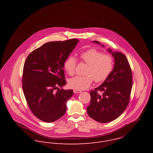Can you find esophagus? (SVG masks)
<instances>
[{"mask_svg":"<svg viewBox=\"0 0 153 153\" xmlns=\"http://www.w3.org/2000/svg\"><path fill=\"white\" fill-rule=\"evenodd\" d=\"M82 91H79V90H77V89H74V92L75 94H79V93H81Z\"/></svg>","mask_w":153,"mask_h":153,"instance_id":"esophagus-1","label":"esophagus"}]
</instances>
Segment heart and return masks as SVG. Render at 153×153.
<instances>
[{
	"label": "heart",
	"instance_id": "1",
	"mask_svg": "<svg viewBox=\"0 0 153 153\" xmlns=\"http://www.w3.org/2000/svg\"><path fill=\"white\" fill-rule=\"evenodd\" d=\"M81 59L88 65L86 76H76L69 79V86L77 90H84L89 88L93 79L97 82H102L109 76L113 68V59L109 55H103L102 52L95 49H90L81 53ZM76 60L74 56H69L64 63V68L69 75L75 73Z\"/></svg>",
	"mask_w": 153,
	"mask_h": 153
}]
</instances>
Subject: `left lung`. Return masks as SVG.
<instances>
[{
	"mask_svg": "<svg viewBox=\"0 0 153 153\" xmlns=\"http://www.w3.org/2000/svg\"><path fill=\"white\" fill-rule=\"evenodd\" d=\"M93 43L104 46L98 41ZM114 59L113 70L101 85L90 92L88 115L94 120L107 123L117 118L126 109L132 85L131 69L126 56L122 53L107 49ZM102 92V96L98 93Z\"/></svg>",
	"mask_w": 153,
	"mask_h": 153,
	"instance_id": "8db88e82",
	"label": "left lung"
}]
</instances>
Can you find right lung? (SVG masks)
I'll list each match as a JSON object with an SVG mask.
<instances>
[{"mask_svg":"<svg viewBox=\"0 0 153 153\" xmlns=\"http://www.w3.org/2000/svg\"><path fill=\"white\" fill-rule=\"evenodd\" d=\"M78 42L76 39L49 42L26 59L22 77L24 95L32 113L42 121H55L65 114L66 102L74 92L59 88L66 84L64 63Z\"/></svg>","mask_w":153,"mask_h":153,"instance_id":"right-lung-1","label":"right lung"}]
</instances>
